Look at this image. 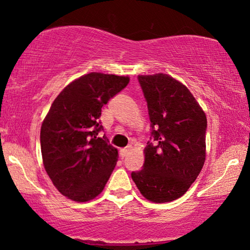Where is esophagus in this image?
<instances>
[{"mask_svg":"<svg viewBox=\"0 0 250 250\" xmlns=\"http://www.w3.org/2000/svg\"><path fill=\"white\" fill-rule=\"evenodd\" d=\"M129 152H131V146H127V148L121 150V156L123 158H125V157H127L129 155Z\"/></svg>","mask_w":250,"mask_h":250,"instance_id":"esophagus-1","label":"esophagus"}]
</instances>
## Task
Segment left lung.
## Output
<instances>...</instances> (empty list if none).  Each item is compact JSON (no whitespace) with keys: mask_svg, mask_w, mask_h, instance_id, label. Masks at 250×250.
I'll return each mask as SVG.
<instances>
[{"mask_svg":"<svg viewBox=\"0 0 250 250\" xmlns=\"http://www.w3.org/2000/svg\"><path fill=\"white\" fill-rule=\"evenodd\" d=\"M148 104L153 141L143 168L132 180L152 203H169L187 192L206 159V114L186 85L167 74L139 75Z\"/></svg>","mask_w":250,"mask_h":250,"instance_id":"obj_1","label":"left lung"}]
</instances>
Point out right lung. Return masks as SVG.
Here are the masks:
<instances>
[{
  "label": "right lung",
  "instance_id": "add662e5",
  "mask_svg": "<svg viewBox=\"0 0 250 250\" xmlns=\"http://www.w3.org/2000/svg\"><path fill=\"white\" fill-rule=\"evenodd\" d=\"M128 76L90 73L76 78L54 99L41 127V151L47 175L61 194L94 199L118 160L105 138H97L101 108L128 84Z\"/></svg>",
  "mask_w": 250,
  "mask_h": 250
}]
</instances>
